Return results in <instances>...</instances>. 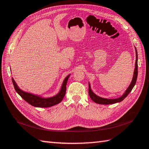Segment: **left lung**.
<instances>
[{
    "label": "left lung",
    "instance_id": "1",
    "mask_svg": "<svg viewBox=\"0 0 149 149\" xmlns=\"http://www.w3.org/2000/svg\"><path fill=\"white\" fill-rule=\"evenodd\" d=\"M135 50H136V62H135V68H134V74H133V77H132V79L131 81V84H129V87L127 88V90H125L122 95L116 98V99H106V98H103L97 95L93 91L91 90V88L90 86V83H88V84H89V91H88V93H89V95L91 98V99L92 100L93 102H96L97 104H115L117 102H120L122 101L125 98L127 97L129 93L131 92V90H132V88L134 86V85L136 84V82L137 80V77H138V52H137V50L136 48L135 47Z\"/></svg>",
    "mask_w": 149,
    "mask_h": 149
}]
</instances>
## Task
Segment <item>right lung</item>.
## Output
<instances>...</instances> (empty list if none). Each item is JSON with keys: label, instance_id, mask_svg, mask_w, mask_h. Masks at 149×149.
Segmentation results:
<instances>
[{"label": "right lung", "instance_id": "1", "mask_svg": "<svg viewBox=\"0 0 149 149\" xmlns=\"http://www.w3.org/2000/svg\"><path fill=\"white\" fill-rule=\"evenodd\" d=\"M70 75V74H69L65 77L64 81L63 82L61 88L59 92L57 93L56 95L50 97H41L40 95H37L26 92V91L22 90L20 88L18 87L13 78H12V82L13 84L15 89L17 92V93L24 100H26L27 102L34 107H49L59 104V102H61L62 100L63 99L66 93V83H67Z\"/></svg>", "mask_w": 149, "mask_h": 149}]
</instances>
